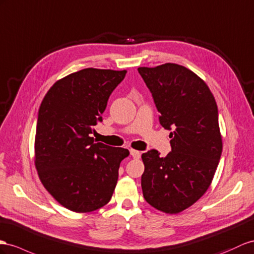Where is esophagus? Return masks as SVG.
Wrapping results in <instances>:
<instances>
[{
    "label": "esophagus",
    "mask_w": 254,
    "mask_h": 254,
    "mask_svg": "<svg viewBox=\"0 0 254 254\" xmlns=\"http://www.w3.org/2000/svg\"><path fill=\"white\" fill-rule=\"evenodd\" d=\"M129 153H131V155H132L134 159H139L140 158V154H141L139 151L134 150V149H131V150H129Z\"/></svg>",
    "instance_id": "esophagus-1"
}]
</instances>
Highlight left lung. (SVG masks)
I'll return each mask as SVG.
<instances>
[{
  "label": "left lung",
  "mask_w": 254,
  "mask_h": 254,
  "mask_svg": "<svg viewBox=\"0 0 254 254\" xmlns=\"http://www.w3.org/2000/svg\"><path fill=\"white\" fill-rule=\"evenodd\" d=\"M150 90L161 126L170 129L165 158L142 153L141 189L148 204L166 213L192 206L209 188L222 153L217 103L203 79L183 65L138 67Z\"/></svg>",
  "instance_id": "1"
}]
</instances>
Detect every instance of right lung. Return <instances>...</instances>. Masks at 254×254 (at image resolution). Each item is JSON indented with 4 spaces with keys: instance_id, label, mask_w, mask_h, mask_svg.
I'll return each instance as SVG.
<instances>
[{
    "instance_id": "obj_1",
    "label": "right lung",
    "mask_w": 254,
    "mask_h": 254,
    "mask_svg": "<svg viewBox=\"0 0 254 254\" xmlns=\"http://www.w3.org/2000/svg\"><path fill=\"white\" fill-rule=\"evenodd\" d=\"M127 70L83 68L58 80L38 110L35 166L53 197L75 212L105 206L113 196L127 149L95 142L110 94Z\"/></svg>"
}]
</instances>
